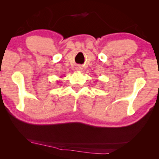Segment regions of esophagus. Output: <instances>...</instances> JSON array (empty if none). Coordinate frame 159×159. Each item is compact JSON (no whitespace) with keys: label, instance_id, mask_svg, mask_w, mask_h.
<instances>
[{"label":"esophagus","instance_id":"34e87169","mask_svg":"<svg viewBox=\"0 0 159 159\" xmlns=\"http://www.w3.org/2000/svg\"><path fill=\"white\" fill-rule=\"evenodd\" d=\"M77 70L78 71H81L82 70V68H81V66H78L77 67Z\"/></svg>","mask_w":159,"mask_h":159}]
</instances>
